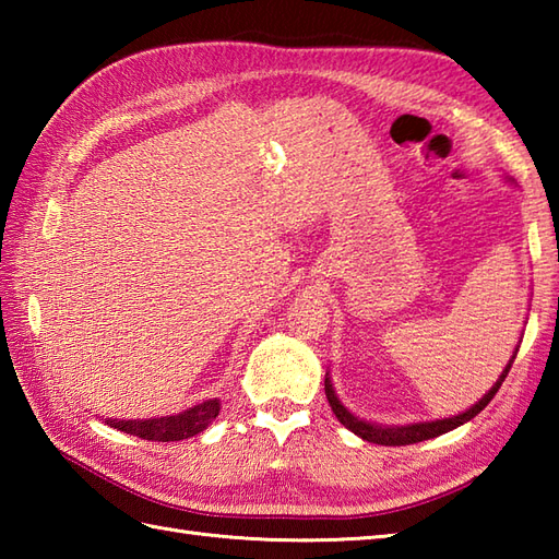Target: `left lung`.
Wrapping results in <instances>:
<instances>
[{
    "mask_svg": "<svg viewBox=\"0 0 559 559\" xmlns=\"http://www.w3.org/2000/svg\"><path fill=\"white\" fill-rule=\"evenodd\" d=\"M519 350V348H516ZM516 358V353L512 355V360L507 362V367L502 370L500 379H497L495 386L485 394L476 406H471L468 411H463L459 415H454V418H442V420H430V423H413V425H399V427H386V425H374V423H367L362 418H358V415H353L343 403L338 401L336 391H334V384H331V379L326 374L324 379V391H326V399H329V406L331 411L336 413V418L341 425H346L350 432H355L358 437H362L365 442H372V444H382V447H403V444H415V442H425V439H432V437H439L444 435L449 430H454V427L468 423L471 418H476V415L488 406V403L492 401V396L500 391L504 377L509 374V370H512V362Z\"/></svg>",
    "mask_w": 559,
    "mask_h": 559,
    "instance_id": "obj_1",
    "label": "left lung"
}]
</instances>
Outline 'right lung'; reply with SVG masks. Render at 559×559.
<instances>
[{
    "label": "right lung",
    "mask_w": 559,
    "mask_h": 559,
    "mask_svg": "<svg viewBox=\"0 0 559 559\" xmlns=\"http://www.w3.org/2000/svg\"><path fill=\"white\" fill-rule=\"evenodd\" d=\"M218 411H221V403L216 399H209L194 408H187L177 415H165V418H148V420H110L108 418L105 423L127 435L148 439V442H180V439L204 432L206 427L216 420Z\"/></svg>",
    "instance_id": "add662e5"
}]
</instances>
